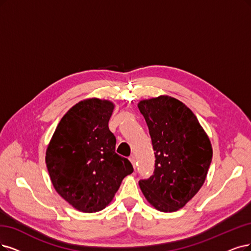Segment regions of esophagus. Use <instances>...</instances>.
<instances>
[{
	"instance_id": "1",
	"label": "esophagus",
	"mask_w": 251,
	"mask_h": 251,
	"mask_svg": "<svg viewBox=\"0 0 251 251\" xmlns=\"http://www.w3.org/2000/svg\"><path fill=\"white\" fill-rule=\"evenodd\" d=\"M129 160H130V162H131L132 165H133V168L135 169V161H136V160H135V157H134L133 155H131L130 157H129Z\"/></svg>"
}]
</instances>
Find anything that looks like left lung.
<instances>
[{"mask_svg":"<svg viewBox=\"0 0 251 251\" xmlns=\"http://www.w3.org/2000/svg\"><path fill=\"white\" fill-rule=\"evenodd\" d=\"M155 151V169L140 180L145 198L161 212L183 208L202 186L212 161L208 135L178 99L159 96L138 103Z\"/></svg>","mask_w":251,"mask_h":251,"instance_id":"8db88e82","label":"left lung"}]
</instances>
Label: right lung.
I'll list each match as a JSON object with an SVG mask.
<instances>
[{"label":"right lung","instance_id":"add662e5","mask_svg":"<svg viewBox=\"0 0 251 251\" xmlns=\"http://www.w3.org/2000/svg\"><path fill=\"white\" fill-rule=\"evenodd\" d=\"M113 110L107 100L78 102L61 119L46 150L54 189L81 212L104 209L133 172L131 162L115 152L116 137L108 128Z\"/></svg>","mask_w":251,"mask_h":251}]
</instances>
